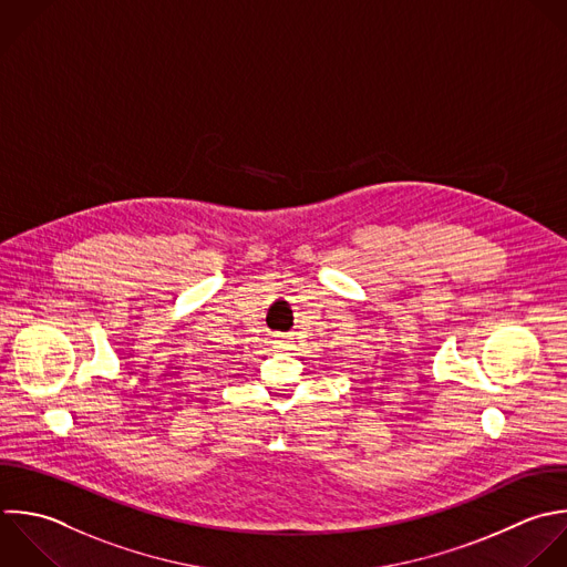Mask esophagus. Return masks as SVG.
<instances>
[{
    "label": "esophagus",
    "mask_w": 567,
    "mask_h": 567,
    "mask_svg": "<svg viewBox=\"0 0 567 567\" xmlns=\"http://www.w3.org/2000/svg\"><path fill=\"white\" fill-rule=\"evenodd\" d=\"M275 343H277V348H286V346H288L286 341H275Z\"/></svg>",
    "instance_id": "obj_1"
}]
</instances>
